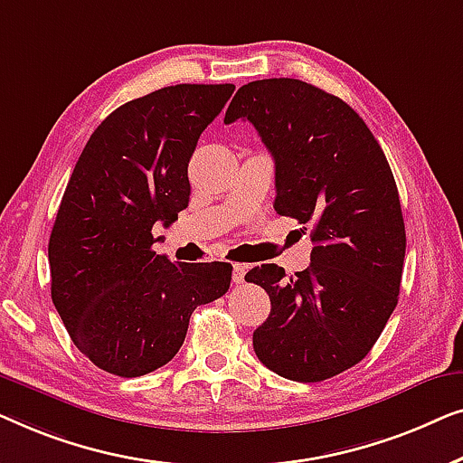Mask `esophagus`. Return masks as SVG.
I'll return each mask as SVG.
<instances>
[{
    "mask_svg": "<svg viewBox=\"0 0 463 463\" xmlns=\"http://www.w3.org/2000/svg\"><path fill=\"white\" fill-rule=\"evenodd\" d=\"M245 272H247V266L245 264H234L232 266V283L241 285L245 281Z\"/></svg>",
    "mask_w": 463,
    "mask_h": 463,
    "instance_id": "34e87169",
    "label": "esophagus"
}]
</instances>
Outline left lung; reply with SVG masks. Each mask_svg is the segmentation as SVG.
<instances>
[{
    "label": "left lung",
    "mask_w": 463,
    "mask_h": 463,
    "mask_svg": "<svg viewBox=\"0 0 463 463\" xmlns=\"http://www.w3.org/2000/svg\"><path fill=\"white\" fill-rule=\"evenodd\" d=\"M247 119L275 159V210L312 224L310 266L283 279L262 264L245 279L270 315L253 350L294 382H323L363 361L396 308L405 222L382 146L353 107L299 80L239 88L224 123Z\"/></svg>",
    "instance_id": "obj_1"
}]
</instances>
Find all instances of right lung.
I'll return each mask as SVG.
<instances>
[{"mask_svg": "<svg viewBox=\"0 0 463 463\" xmlns=\"http://www.w3.org/2000/svg\"><path fill=\"white\" fill-rule=\"evenodd\" d=\"M232 83H180L115 109L90 136L50 234L52 302L96 367L138 377L164 367L193 310L231 288L229 262L172 264L153 226L186 210L188 161Z\"/></svg>", "mask_w": 463, "mask_h": 463, "instance_id": "1", "label": "right lung"}]
</instances>
